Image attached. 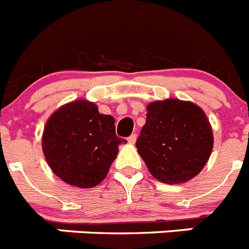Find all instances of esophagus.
<instances>
[{
  "mask_svg": "<svg viewBox=\"0 0 249 249\" xmlns=\"http://www.w3.org/2000/svg\"><path fill=\"white\" fill-rule=\"evenodd\" d=\"M136 140H137V135L136 133H132V135L127 139V141H128L129 143H135L136 142Z\"/></svg>",
  "mask_w": 249,
  "mask_h": 249,
  "instance_id": "1",
  "label": "esophagus"
}]
</instances>
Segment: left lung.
<instances>
[{
  "label": "left lung",
  "instance_id": "left-lung-1",
  "mask_svg": "<svg viewBox=\"0 0 249 249\" xmlns=\"http://www.w3.org/2000/svg\"><path fill=\"white\" fill-rule=\"evenodd\" d=\"M136 147L154 178L184 183L206 165L213 145V129L200 107L179 99L150 103Z\"/></svg>",
  "mask_w": 249,
  "mask_h": 249
}]
</instances>
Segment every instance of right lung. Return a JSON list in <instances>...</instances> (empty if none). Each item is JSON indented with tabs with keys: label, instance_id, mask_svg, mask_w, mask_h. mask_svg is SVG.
<instances>
[{
	"label": "right lung",
	"instance_id": "1",
	"mask_svg": "<svg viewBox=\"0 0 249 249\" xmlns=\"http://www.w3.org/2000/svg\"><path fill=\"white\" fill-rule=\"evenodd\" d=\"M122 142L127 141L116 135L114 118L83 99L55 110L42 139L53 173L80 188L94 187L106 178Z\"/></svg>",
	"mask_w": 249,
	"mask_h": 249
}]
</instances>
